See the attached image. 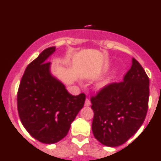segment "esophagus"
Returning <instances> with one entry per match:
<instances>
[{"label":"esophagus","mask_w":161,"mask_h":161,"mask_svg":"<svg viewBox=\"0 0 161 161\" xmlns=\"http://www.w3.org/2000/svg\"><path fill=\"white\" fill-rule=\"evenodd\" d=\"M91 105L90 101H89V99H86V102H85V106H89Z\"/></svg>","instance_id":"obj_1"}]
</instances>
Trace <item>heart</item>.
<instances>
[{
	"instance_id": "b5f03b06",
	"label": "heart",
	"mask_w": 161,
	"mask_h": 161,
	"mask_svg": "<svg viewBox=\"0 0 161 161\" xmlns=\"http://www.w3.org/2000/svg\"><path fill=\"white\" fill-rule=\"evenodd\" d=\"M118 72H119L118 69H115L114 70L112 71L110 73L108 74L106 77L103 78L102 80L99 81L96 86L98 90H104V89L109 88L116 79V76L118 75Z\"/></svg>"
}]
</instances>
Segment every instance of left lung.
<instances>
[{
	"instance_id": "left-lung-1",
	"label": "left lung",
	"mask_w": 161,
	"mask_h": 161,
	"mask_svg": "<svg viewBox=\"0 0 161 161\" xmlns=\"http://www.w3.org/2000/svg\"><path fill=\"white\" fill-rule=\"evenodd\" d=\"M150 80L135 58L123 82L113 83L91 98L95 138L107 147L127 141L143 124L148 109Z\"/></svg>"
}]
</instances>
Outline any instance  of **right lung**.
I'll use <instances>...</instances> for the list:
<instances>
[{"mask_svg":"<svg viewBox=\"0 0 161 161\" xmlns=\"http://www.w3.org/2000/svg\"><path fill=\"white\" fill-rule=\"evenodd\" d=\"M55 47L46 48L28 65L18 92V110L24 127L42 143L52 144L67 135L84 106L85 94L72 96L51 72L48 59Z\"/></svg>","mask_w":161,"mask_h":161,"instance_id":"add662e5","label":"right lung"}]
</instances>
